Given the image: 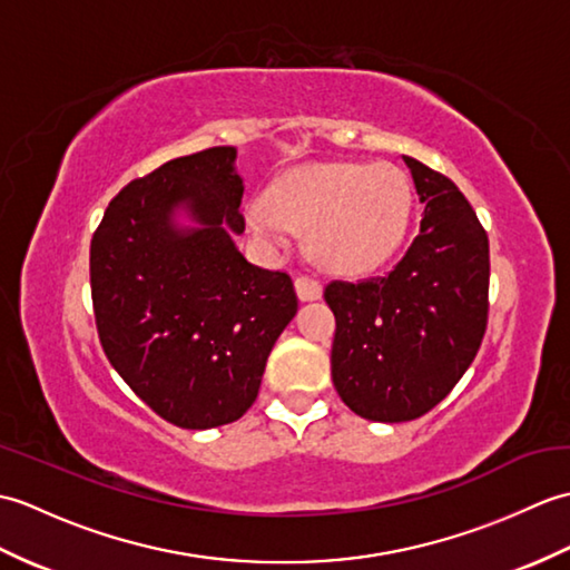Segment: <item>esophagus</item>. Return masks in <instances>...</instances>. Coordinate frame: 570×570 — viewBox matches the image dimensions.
Masks as SVG:
<instances>
[{
	"label": "esophagus",
	"instance_id": "obj_1",
	"mask_svg": "<svg viewBox=\"0 0 570 570\" xmlns=\"http://www.w3.org/2000/svg\"><path fill=\"white\" fill-rule=\"evenodd\" d=\"M296 294L301 301H316L323 294V286L316 276H296Z\"/></svg>",
	"mask_w": 570,
	"mask_h": 570
}]
</instances>
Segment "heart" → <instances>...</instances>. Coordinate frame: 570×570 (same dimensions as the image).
I'll list each match as a JSON object with an SVG mask.
<instances>
[{
    "instance_id": "heart-1",
    "label": "heart",
    "mask_w": 570,
    "mask_h": 570,
    "mask_svg": "<svg viewBox=\"0 0 570 570\" xmlns=\"http://www.w3.org/2000/svg\"><path fill=\"white\" fill-rule=\"evenodd\" d=\"M411 188L392 164L301 166L249 203L257 233L284 245L292 229H308L311 254L335 272H365L402 245Z\"/></svg>"
}]
</instances>
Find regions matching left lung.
I'll return each mask as SVG.
<instances>
[{"label":"left lung","instance_id":"obj_1","mask_svg":"<svg viewBox=\"0 0 570 570\" xmlns=\"http://www.w3.org/2000/svg\"><path fill=\"white\" fill-rule=\"evenodd\" d=\"M419 200V235L390 272L331 282V374L370 421H414L451 394L475 360L490 311V242L451 178L404 156Z\"/></svg>","mask_w":570,"mask_h":570}]
</instances>
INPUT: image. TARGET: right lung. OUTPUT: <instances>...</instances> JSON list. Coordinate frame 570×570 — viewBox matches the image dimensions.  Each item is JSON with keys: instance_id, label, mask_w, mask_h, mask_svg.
Masks as SVG:
<instances>
[{"instance_id": "1", "label": "right lung", "mask_w": 570, "mask_h": 570, "mask_svg": "<svg viewBox=\"0 0 570 570\" xmlns=\"http://www.w3.org/2000/svg\"><path fill=\"white\" fill-rule=\"evenodd\" d=\"M233 147L166 161L110 200L90 242L95 325L129 390L178 429L237 421L259 394L276 337L296 316L286 272L242 257ZM184 204L202 223L180 234Z\"/></svg>"}]
</instances>
